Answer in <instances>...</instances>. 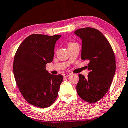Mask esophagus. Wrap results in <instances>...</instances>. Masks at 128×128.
Instances as JSON below:
<instances>
[{
    "mask_svg": "<svg viewBox=\"0 0 128 128\" xmlns=\"http://www.w3.org/2000/svg\"><path fill=\"white\" fill-rule=\"evenodd\" d=\"M71 75L70 74H68V73H64V77H68V76H70Z\"/></svg>",
    "mask_w": 128,
    "mask_h": 128,
    "instance_id": "34e87169",
    "label": "esophagus"
}]
</instances>
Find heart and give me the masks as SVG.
Wrapping results in <instances>:
<instances>
[{
	"label": "heart",
	"mask_w": 128,
	"mask_h": 128,
	"mask_svg": "<svg viewBox=\"0 0 128 128\" xmlns=\"http://www.w3.org/2000/svg\"><path fill=\"white\" fill-rule=\"evenodd\" d=\"M76 44L75 43H72V42H70V43H68V46L69 47V46H72V45H74V44Z\"/></svg>",
	"instance_id": "heart-1"
}]
</instances>
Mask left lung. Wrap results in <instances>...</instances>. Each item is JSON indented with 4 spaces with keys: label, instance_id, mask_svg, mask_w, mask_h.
I'll return each instance as SVG.
<instances>
[{
    "label": "left lung",
    "instance_id": "left-lung-1",
    "mask_svg": "<svg viewBox=\"0 0 128 128\" xmlns=\"http://www.w3.org/2000/svg\"><path fill=\"white\" fill-rule=\"evenodd\" d=\"M74 32L82 39L81 59L89 60L90 71L87 78L79 74L76 92L84 101L95 103L111 86L116 66L114 52L108 39L97 29L86 27Z\"/></svg>",
    "mask_w": 128,
    "mask_h": 128
}]
</instances>
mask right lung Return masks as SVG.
Returning <instances> with one entry per match:
<instances>
[{"instance_id": "right-lung-1", "label": "right lung", "mask_w": 128, "mask_h": 128, "mask_svg": "<svg viewBox=\"0 0 128 128\" xmlns=\"http://www.w3.org/2000/svg\"><path fill=\"white\" fill-rule=\"evenodd\" d=\"M60 35L32 34L26 38L15 53L14 77L24 99L35 106H50L58 96L63 76L52 75L46 70L52 62L54 47Z\"/></svg>"}]
</instances>
